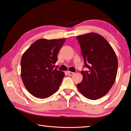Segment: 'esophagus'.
Returning <instances> with one entry per match:
<instances>
[{"label": "esophagus", "instance_id": "34e87169", "mask_svg": "<svg viewBox=\"0 0 131 131\" xmlns=\"http://www.w3.org/2000/svg\"><path fill=\"white\" fill-rule=\"evenodd\" d=\"M68 73L69 74L70 76H72V75H73V74H74V73H73V72H72L68 71Z\"/></svg>", "mask_w": 131, "mask_h": 131}]
</instances>
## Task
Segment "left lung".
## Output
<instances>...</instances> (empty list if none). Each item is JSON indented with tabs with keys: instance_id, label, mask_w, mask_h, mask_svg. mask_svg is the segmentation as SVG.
Wrapping results in <instances>:
<instances>
[{
	"instance_id": "obj_1",
	"label": "left lung",
	"mask_w": 131,
	"mask_h": 131,
	"mask_svg": "<svg viewBox=\"0 0 131 131\" xmlns=\"http://www.w3.org/2000/svg\"><path fill=\"white\" fill-rule=\"evenodd\" d=\"M84 66L89 70L81 71L83 80L77 84L87 99L97 100L109 92L115 81L118 60L115 51L103 36L90 32L77 36Z\"/></svg>"
}]
</instances>
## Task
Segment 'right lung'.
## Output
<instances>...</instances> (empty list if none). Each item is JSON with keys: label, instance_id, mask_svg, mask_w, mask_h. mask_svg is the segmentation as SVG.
I'll return each instance as SVG.
<instances>
[{"label": "right lung", "instance_id": "obj_1", "mask_svg": "<svg viewBox=\"0 0 131 131\" xmlns=\"http://www.w3.org/2000/svg\"><path fill=\"white\" fill-rule=\"evenodd\" d=\"M66 39H39L23 53L21 77L25 88L34 97L46 99L59 89L65 76L54 64Z\"/></svg>", "mask_w": 131, "mask_h": 131}]
</instances>
